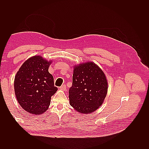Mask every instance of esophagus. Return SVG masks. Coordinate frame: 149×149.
<instances>
[{"mask_svg":"<svg viewBox=\"0 0 149 149\" xmlns=\"http://www.w3.org/2000/svg\"><path fill=\"white\" fill-rule=\"evenodd\" d=\"M66 88V86L65 84H63V85L61 86L60 87V89L61 90H62V91H65Z\"/></svg>","mask_w":149,"mask_h":149,"instance_id":"34e87169","label":"esophagus"}]
</instances>
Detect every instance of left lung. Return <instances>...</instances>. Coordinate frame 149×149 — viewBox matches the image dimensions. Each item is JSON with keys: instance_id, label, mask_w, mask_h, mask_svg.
Returning <instances> with one entry per match:
<instances>
[{"instance_id": "1", "label": "left lung", "mask_w": 149, "mask_h": 149, "mask_svg": "<svg viewBox=\"0 0 149 149\" xmlns=\"http://www.w3.org/2000/svg\"><path fill=\"white\" fill-rule=\"evenodd\" d=\"M106 76L92 61L73 66V84L69 89L70 104L81 114H91L104 102L107 93Z\"/></svg>"}]
</instances>
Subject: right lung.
Listing matches in <instances>:
<instances>
[{"label":"right lung","instance_id":"1","mask_svg":"<svg viewBox=\"0 0 149 149\" xmlns=\"http://www.w3.org/2000/svg\"><path fill=\"white\" fill-rule=\"evenodd\" d=\"M52 60L40 55L29 58L20 66L14 79V91L20 106L26 112L39 115L47 111L51 97L57 91L48 72Z\"/></svg>","mask_w":149,"mask_h":149}]
</instances>
